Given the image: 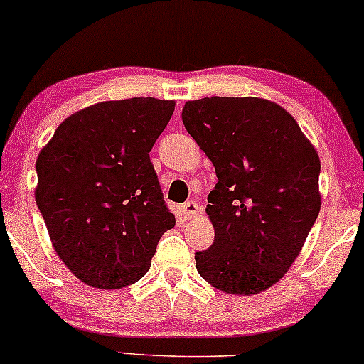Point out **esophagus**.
I'll list each match as a JSON object with an SVG mask.
<instances>
[{
	"label": "esophagus",
	"mask_w": 364,
	"mask_h": 364,
	"mask_svg": "<svg viewBox=\"0 0 364 364\" xmlns=\"http://www.w3.org/2000/svg\"><path fill=\"white\" fill-rule=\"evenodd\" d=\"M182 212L186 214V217H188V219H193V217L200 214V205L197 204L196 200H187L186 204L182 205Z\"/></svg>",
	"instance_id": "esophagus-1"
}]
</instances>
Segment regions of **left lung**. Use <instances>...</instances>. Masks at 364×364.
I'll return each instance as SVG.
<instances>
[{
  "label": "left lung",
  "instance_id": "1",
  "mask_svg": "<svg viewBox=\"0 0 364 364\" xmlns=\"http://www.w3.org/2000/svg\"><path fill=\"white\" fill-rule=\"evenodd\" d=\"M182 122L219 178L205 209L214 244L196 252L197 271L228 294L269 289L318 219V152L291 113L264 98L187 102Z\"/></svg>",
  "mask_w": 364,
  "mask_h": 364
}]
</instances>
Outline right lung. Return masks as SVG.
Returning a JSON list of instances; mask_svg holds the SVG:
<instances>
[{
    "label": "right lung",
    "mask_w": 364,
    "mask_h": 364,
    "mask_svg": "<svg viewBox=\"0 0 364 364\" xmlns=\"http://www.w3.org/2000/svg\"><path fill=\"white\" fill-rule=\"evenodd\" d=\"M176 102H102L61 122L36 160V205L70 271L98 289L147 274L164 232L176 225L149 152Z\"/></svg>",
    "instance_id": "obj_1"
}]
</instances>
